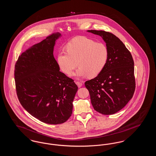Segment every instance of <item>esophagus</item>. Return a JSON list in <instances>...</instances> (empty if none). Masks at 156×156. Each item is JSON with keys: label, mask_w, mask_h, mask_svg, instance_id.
<instances>
[{"label": "esophagus", "mask_w": 156, "mask_h": 156, "mask_svg": "<svg viewBox=\"0 0 156 156\" xmlns=\"http://www.w3.org/2000/svg\"><path fill=\"white\" fill-rule=\"evenodd\" d=\"M75 83H76V84L77 85V86L79 88H81L82 86V83L81 82H80L76 81Z\"/></svg>", "instance_id": "1"}]
</instances>
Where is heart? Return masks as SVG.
<instances>
[{"label":"heart","instance_id":"heart-1","mask_svg":"<svg viewBox=\"0 0 156 156\" xmlns=\"http://www.w3.org/2000/svg\"><path fill=\"white\" fill-rule=\"evenodd\" d=\"M66 48L67 51H61L57 55L58 65L64 73L69 74L76 67L78 61L80 67L72 74L76 78L96 76L103 70L108 58L105 45L85 36L73 38Z\"/></svg>","mask_w":156,"mask_h":156}]
</instances>
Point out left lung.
<instances>
[{"label":"left lung","instance_id":"8db88e82","mask_svg":"<svg viewBox=\"0 0 156 156\" xmlns=\"http://www.w3.org/2000/svg\"><path fill=\"white\" fill-rule=\"evenodd\" d=\"M102 37L108 51L103 70L85 82L94 109L103 115L121 110L132 98L136 84L131 53L119 38L102 30H87Z\"/></svg>","mask_w":156,"mask_h":156}]
</instances>
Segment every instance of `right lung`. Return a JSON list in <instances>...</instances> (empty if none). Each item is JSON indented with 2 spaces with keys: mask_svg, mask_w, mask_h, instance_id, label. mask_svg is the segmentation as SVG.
Masks as SVG:
<instances>
[{
  "mask_svg": "<svg viewBox=\"0 0 156 156\" xmlns=\"http://www.w3.org/2000/svg\"><path fill=\"white\" fill-rule=\"evenodd\" d=\"M61 35L53 33L19 57L15 69L18 99L23 107L42 122L57 125L73 113L78 90L74 80L59 71L53 51Z\"/></svg>",
  "mask_w": 156,
  "mask_h": 156,
  "instance_id": "right-lung-1",
  "label": "right lung"
}]
</instances>
